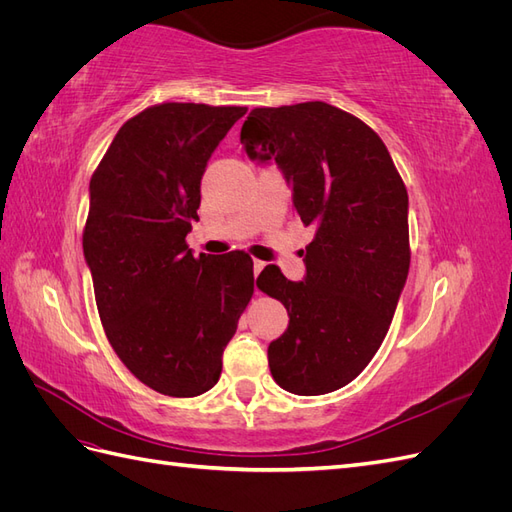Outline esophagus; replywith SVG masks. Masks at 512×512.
I'll use <instances>...</instances> for the list:
<instances>
[{"label":"esophagus","mask_w":512,"mask_h":512,"mask_svg":"<svg viewBox=\"0 0 512 512\" xmlns=\"http://www.w3.org/2000/svg\"><path fill=\"white\" fill-rule=\"evenodd\" d=\"M262 269H265V262H262V260H254V275H256V277H258V273H260Z\"/></svg>","instance_id":"obj_1"}]
</instances>
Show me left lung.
I'll return each mask as SVG.
<instances>
[{
    "mask_svg": "<svg viewBox=\"0 0 512 512\" xmlns=\"http://www.w3.org/2000/svg\"><path fill=\"white\" fill-rule=\"evenodd\" d=\"M241 143L250 158L277 162L294 211L316 226L305 282L286 280L275 265L256 280L290 316L269 346L271 376L294 395L337 391L374 359L406 284L404 179L382 138L327 102L252 108Z\"/></svg>",
    "mask_w": 512,
    "mask_h": 512,
    "instance_id": "obj_1",
    "label": "left lung"
}]
</instances>
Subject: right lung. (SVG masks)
Listing matches in <instances>:
<instances>
[{
	"instance_id": "1",
	"label": "right lung",
	"mask_w": 512,
	"mask_h": 512,
	"mask_svg": "<svg viewBox=\"0 0 512 512\" xmlns=\"http://www.w3.org/2000/svg\"><path fill=\"white\" fill-rule=\"evenodd\" d=\"M245 106L162 102L128 119L89 181L83 252L104 333L132 374L168 397L218 384L254 294L245 252L188 247L200 179Z\"/></svg>"
}]
</instances>
